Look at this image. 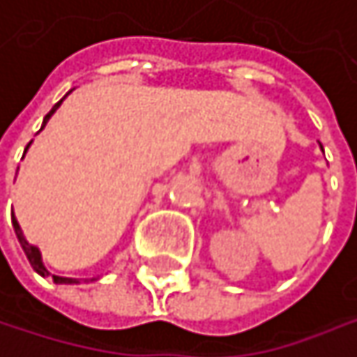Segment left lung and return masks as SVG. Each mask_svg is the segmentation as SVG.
Segmentation results:
<instances>
[{
  "label": "left lung",
  "instance_id": "left-lung-1",
  "mask_svg": "<svg viewBox=\"0 0 357 357\" xmlns=\"http://www.w3.org/2000/svg\"><path fill=\"white\" fill-rule=\"evenodd\" d=\"M320 148H322V146H320Z\"/></svg>",
  "mask_w": 357,
  "mask_h": 357
}]
</instances>
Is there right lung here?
I'll return each instance as SVG.
<instances>
[{
	"mask_svg": "<svg viewBox=\"0 0 357 357\" xmlns=\"http://www.w3.org/2000/svg\"><path fill=\"white\" fill-rule=\"evenodd\" d=\"M64 100V98H62ZM62 100L58 102V104H54V108L45 114V119H43V125H41V129L45 127V123L50 121V116L58 110V106L62 104ZM29 146H31V142L26 144V148H24V152L29 150ZM12 226H14V232H16V238H18V243H20V247H22V251H24V255H26V259H29V264H31V268L39 274V276H50V272L45 270V266H43V261H41V253H39V249L37 247H33L26 238H24V234H22V230H20V224L16 222V218L12 215ZM54 278V282L56 284H79V278H62V276H52ZM93 280V278H91Z\"/></svg>",
	"mask_w": 357,
	"mask_h": 357,
	"instance_id": "1",
	"label": "right lung"
}]
</instances>
